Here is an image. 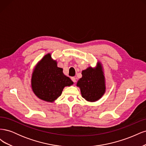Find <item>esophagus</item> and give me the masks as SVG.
<instances>
[{
	"instance_id": "obj_1",
	"label": "esophagus",
	"mask_w": 146,
	"mask_h": 146,
	"mask_svg": "<svg viewBox=\"0 0 146 146\" xmlns=\"http://www.w3.org/2000/svg\"><path fill=\"white\" fill-rule=\"evenodd\" d=\"M71 80H72V81L74 82V83H75V82H76V78H75V77H71Z\"/></svg>"
}]
</instances>
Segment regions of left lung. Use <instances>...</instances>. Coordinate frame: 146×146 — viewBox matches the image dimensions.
<instances>
[{
  "instance_id": "left-lung-1",
  "label": "left lung",
  "mask_w": 146,
  "mask_h": 146,
  "mask_svg": "<svg viewBox=\"0 0 146 146\" xmlns=\"http://www.w3.org/2000/svg\"><path fill=\"white\" fill-rule=\"evenodd\" d=\"M77 86L80 87L82 96L89 102L100 99L105 92V77L101 64L99 63L96 69L90 67L82 72Z\"/></svg>"
}]
</instances>
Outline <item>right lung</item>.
I'll return each mask as SVG.
<instances>
[{
    "instance_id": "right-lung-1",
    "label": "right lung",
    "mask_w": 146,
    "mask_h": 146,
    "mask_svg": "<svg viewBox=\"0 0 146 146\" xmlns=\"http://www.w3.org/2000/svg\"><path fill=\"white\" fill-rule=\"evenodd\" d=\"M73 82L64 76L63 69L57 67L50 54L45 55L35 67L32 77V90L38 98L53 102L60 97L65 86Z\"/></svg>"
}]
</instances>
